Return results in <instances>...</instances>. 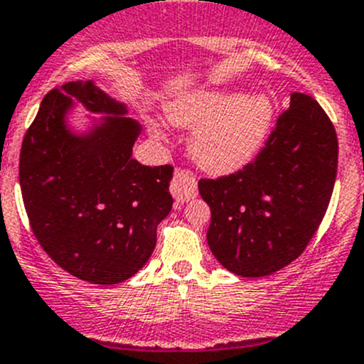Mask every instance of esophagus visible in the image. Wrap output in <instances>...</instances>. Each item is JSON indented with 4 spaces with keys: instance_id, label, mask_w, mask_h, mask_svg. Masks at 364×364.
<instances>
[{
    "instance_id": "34e87169",
    "label": "esophagus",
    "mask_w": 364,
    "mask_h": 364,
    "mask_svg": "<svg viewBox=\"0 0 364 364\" xmlns=\"http://www.w3.org/2000/svg\"><path fill=\"white\" fill-rule=\"evenodd\" d=\"M169 191H171L176 203L189 202V200L195 198L196 193H198L195 176H191L186 171H175L171 184H169Z\"/></svg>"
}]
</instances>
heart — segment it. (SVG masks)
<instances>
[{"label": "heart", "mask_w": 364, "mask_h": 364, "mask_svg": "<svg viewBox=\"0 0 364 364\" xmlns=\"http://www.w3.org/2000/svg\"><path fill=\"white\" fill-rule=\"evenodd\" d=\"M169 123L195 130L189 157L202 171L228 175L250 164L268 143L275 127V103L264 92L247 95L228 89H202L166 105ZM159 136L157 123L148 124Z\"/></svg>", "instance_id": "b5f03b06"}]
</instances>
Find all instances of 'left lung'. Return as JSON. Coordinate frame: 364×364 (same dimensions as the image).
<instances>
[{"mask_svg":"<svg viewBox=\"0 0 364 364\" xmlns=\"http://www.w3.org/2000/svg\"><path fill=\"white\" fill-rule=\"evenodd\" d=\"M338 173V137L318 102L291 92L289 109L252 164L200 180L210 207L207 243L223 268L266 277L295 261L325 216Z\"/></svg>","mask_w":364,"mask_h":364,"instance_id":"1","label":"left lung"}]
</instances>
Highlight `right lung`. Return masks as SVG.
I'll list each match as a JSON object with an SVG mask.
<instances>
[{
  "instance_id": "add662e5",
  "label": "right lung",
  "mask_w": 364,
  "mask_h": 364,
  "mask_svg": "<svg viewBox=\"0 0 364 364\" xmlns=\"http://www.w3.org/2000/svg\"><path fill=\"white\" fill-rule=\"evenodd\" d=\"M76 102L100 116L75 127ZM127 114L92 80L68 82L44 96L21 146V193L37 241L62 269L102 286L146 264L173 205V168L132 159L143 127Z\"/></svg>"
}]
</instances>
